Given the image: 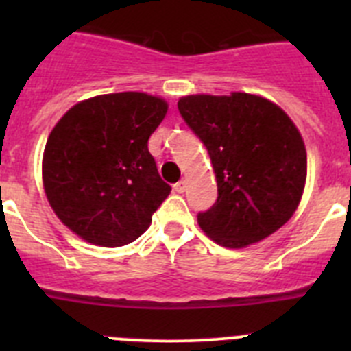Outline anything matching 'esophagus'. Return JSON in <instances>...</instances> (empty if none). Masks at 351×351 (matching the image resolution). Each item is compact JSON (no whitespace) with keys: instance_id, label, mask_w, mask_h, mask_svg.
I'll return each instance as SVG.
<instances>
[{"instance_id":"obj_1","label":"esophagus","mask_w":351,"mask_h":351,"mask_svg":"<svg viewBox=\"0 0 351 351\" xmlns=\"http://www.w3.org/2000/svg\"><path fill=\"white\" fill-rule=\"evenodd\" d=\"M184 190H186V181H179L173 184V191H176V193H184Z\"/></svg>"}]
</instances>
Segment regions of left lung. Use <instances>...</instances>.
I'll list each match as a JSON object with an SVG mask.
<instances>
[{
    "mask_svg": "<svg viewBox=\"0 0 351 351\" xmlns=\"http://www.w3.org/2000/svg\"><path fill=\"white\" fill-rule=\"evenodd\" d=\"M184 123L206 145L218 198L198 225L225 247L274 234L295 213L308 172L306 147L290 117L247 93L191 95L178 101Z\"/></svg>",
    "mask_w": 351,
    "mask_h": 351,
    "instance_id": "obj_1",
    "label": "left lung"
}]
</instances>
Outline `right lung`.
<instances>
[{
    "mask_svg": "<svg viewBox=\"0 0 351 351\" xmlns=\"http://www.w3.org/2000/svg\"><path fill=\"white\" fill-rule=\"evenodd\" d=\"M165 100L114 93L84 100L58 121L43 151V188L58 218L91 244L133 243L169 197L147 149Z\"/></svg>",
    "mask_w": 351,
    "mask_h": 351,
    "instance_id": "1",
    "label": "right lung"
}]
</instances>
